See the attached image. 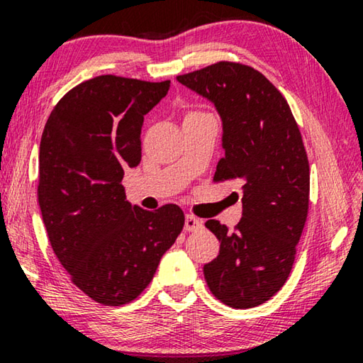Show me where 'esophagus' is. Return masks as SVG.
I'll return each mask as SVG.
<instances>
[{"instance_id": "obj_1", "label": "esophagus", "mask_w": 363, "mask_h": 363, "mask_svg": "<svg viewBox=\"0 0 363 363\" xmlns=\"http://www.w3.org/2000/svg\"><path fill=\"white\" fill-rule=\"evenodd\" d=\"M202 220L197 218V216L194 215H186V223H184V228L186 231H197L202 228Z\"/></svg>"}]
</instances>
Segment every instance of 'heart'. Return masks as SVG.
Wrapping results in <instances>:
<instances>
[{
  "mask_svg": "<svg viewBox=\"0 0 363 363\" xmlns=\"http://www.w3.org/2000/svg\"><path fill=\"white\" fill-rule=\"evenodd\" d=\"M199 113H202V112H189V113H187V116H186V118H187V117H194V116H199Z\"/></svg>",
  "mask_w": 363,
  "mask_h": 363,
  "instance_id": "obj_1",
  "label": "heart"
}]
</instances>
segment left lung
Here are the masks:
<instances>
[{
    "label": "left lung",
    "instance_id": "1",
    "mask_svg": "<svg viewBox=\"0 0 363 363\" xmlns=\"http://www.w3.org/2000/svg\"><path fill=\"white\" fill-rule=\"evenodd\" d=\"M177 81L220 113L225 156L213 181L238 179L242 192L235 231L218 220L205 223L220 241L205 280L231 308L262 305L289 279L308 215L310 164L300 128L280 91L247 65L218 62Z\"/></svg>",
    "mask_w": 363,
    "mask_h": 363
}]
</instances>
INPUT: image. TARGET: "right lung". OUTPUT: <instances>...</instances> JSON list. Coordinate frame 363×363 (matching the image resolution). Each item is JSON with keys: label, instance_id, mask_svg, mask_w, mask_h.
Masks as SVG:
<instances>
[{"label": "right lung", "instance_id": "obj_1", "mask_svg": "<svg viewBox=\"0 0 363 363\" xmlns=\"http://www.w3.org/2000/svg\"><path fill=\"white\" fill-rule=\"evenodd\" d=\"M171 81L102 74L68 91L39 151V205L48 241L78 289L121 306L147 289L184 226V212L132 205L123 171L142 160V125Z\"/></svg>", "mask_w": 363, "mask_h": 363}]
</instances>
